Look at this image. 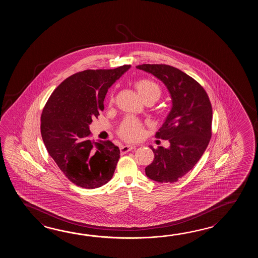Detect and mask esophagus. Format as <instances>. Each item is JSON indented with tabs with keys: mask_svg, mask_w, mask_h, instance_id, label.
Segmentation results:
<instances>
[{
	"mask_svg": "<svg viewBox=\"0 0 258 258\" xmlns=\"http://www.w3.org/2000/svg\"><path fill=\"white\" fill-rule=\"evenodd\" d=\"M133 149H136V146H123V147L121 148V153H127V152L133 150Z\"/></svg>",
	"mask_w": 258,
	"mask_h": 258,
	"instance_id": "34e87169",
	"label": "esophagus"
}]
</instances>
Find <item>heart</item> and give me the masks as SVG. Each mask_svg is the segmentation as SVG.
Instances as JSON below:
<instances>
[{"instance_id": "obj_1", "label": "heart", "mask_w": 258, "mask_h": 258, "mask_svg": "<svg viewBox=\"0 0 258 258\" xmlns=\"http://www.w3.org/2000/svg\"><path fill=\"white\" fill-rule=\"evenodd\" d=\"M138 93L142 97L144 100L151 99L154 102L157 101L161 97V88L159 85L153 80L148 78L139 79L136 82ZM110 103L114 101L113 96L110 99ZM119 136L125 141L134 142L139 140L144 134V128L141 121L134 116H127L126 118L121 121V125L118 129Z\"/></svg>"}]
</instances>
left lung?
Listing matches in <instances>:
<instances>
[{
    "instance_id": "8db88e82",
    "label": "left lung",
    "mask_w": 258,
    "mask_h": 258,
    "mask_svg": "<svg viewBox=\"0 0 258 258\" xmlns=\"http://www.w3.org/2000/svg\"><path fill=\"white\" fill-rule=\"evenodd\" d=\"M164 83L172 107L156 137L168 140L169 148L150 147L154 160L145 169L149 179L158 182H175L192 170L202 157L211 138L212 106L203 87L173 66L142 64Z\"/></svg>"
}]
</instances>
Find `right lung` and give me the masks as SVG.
Returning <instances> with one entry per match:
<instances>
[{
  "label": "right lung",
  "mask_w": 258,
  "mask_h": 258,
  "mask_svg": "<svg viewBox=\"0 0 258 258\" xmlns=\"http://www.w3.org/2000/svg\"><path fill=\"white\" fill-rule=\"evenodd\" d=\"M130 67L74 74L55 88L44 107L40 118L44 145L63 174L77 186L98 188L113 176L120 149L109 140H90L89 124L104 110L109 88Z\"/></svg>",
  "instance_id": "1"
}]
</instances>
